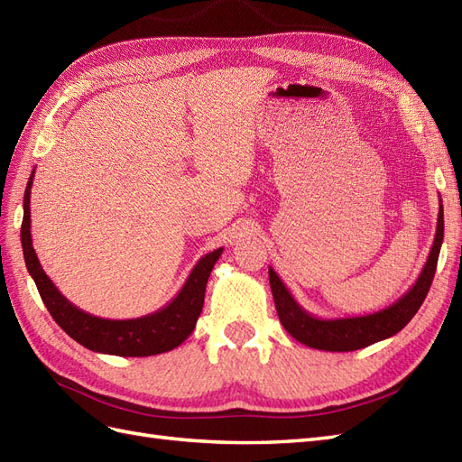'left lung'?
<instances>
[{
    "label": "left lung",
    "instance_id": "left-lung-1",
    "mask_svg": "<svg viewBox=\"0 0 462 462\" xmlns=\"http://www.w3.org/2000/svg\"><path fill=\"white\" fill-rule=\"evenodd\" d=\"M443 205L439 199V217H437V230L431 252L428 255L418 281L413 287L400 297L394 304L386 309L365 314V316H349V318H318L306 312L302 306L294 300L285 282L279 279L273 269L269 267V282L273 292L275 309L279 320L287 332L300 341V344L322 349V351H355L366 346H373L376 341L393 337L404 328L423 304L428 297L431 281L439 259L441 244H443Z\"/></svg>",
    "mask_w": 462,
    "mask_h": 462
}]
</instances>
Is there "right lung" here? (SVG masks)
<instances>
[{
	"instance_id": "right-lung-1",
	"label": "right lung",
	"mask_w": 462,
	"mask_h": 462,
	"mask_svg": "<svg viewBox=\"0 0 462 462\" xmlns=\"http://www.w3.org/2000/svg\"><path fill=\"white\" fill-rule=\"evenodd\" d=\"M34 170L29 177L23 199V224H21V244L23 255L34 285L39 289L41 299L51 316L64 332L76 339L84 347L118 355V357H150L171 351L191 336L195 324L203 310L205 291L210 271L222 255V247L199 259V263L189 273L185 285L177 292V297L163 306V309L133 320H107V318L91 316L79 310L69 302L64 294L56 289L51 277L44 273L37 254H34L31 238V187Z\"/></svg>"
}]
</instances>
